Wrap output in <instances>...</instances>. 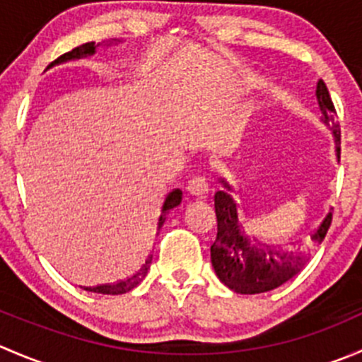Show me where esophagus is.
<instances>
[{"label": "esophagus", "mask_w": 362, "mask_h": 362, "mask_svg": "<svg viewBox=\"0 0 362 362\" xmlns=\"http://www.w3.org/2000/svg\"><path fill=\"white\" fill-rule=\"evenodd\" d=\"M187 191L191 192L192 196H204L208 192V180L204 175H196V177H192L191 180H189L187 184Z\"/></svg>", "instance_id": "obj_1"}]
</instances>
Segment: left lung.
<instances>
[{
  "label": "left lung",
  "instance_id": "obj_1",
  "mask_svg": "<svg viewBox=\"0 0 362 362\" xmlns=\"http://www.w3.org/2000/svg\"><path fill=\"white\" fill-rule=\"evenodd\" d=\"M317 101L322 112V122L331 129L337 145L339 160V124L334 122V105L331 101L326 83H317ZM222 191L215 192V215H217V238L210 247L211 266L218 280L238 294H261L276 289L287 280L298 275L310 261V245L322 243L329 229L333 214H327L324 221L310 233L308 243L301 240L291 245H269L257 242L245 235L238 218V208L231 198V185L222 180Z\"/></svg>",
  "mask_w": 362,
  "mask_h": 362
}]
</instances>
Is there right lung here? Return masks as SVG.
Segmentation results:
<instances>
[{
  "label": "right lung",
  "mask_w": 362,
  "mask_h": 362,
  "mask_svg": "<svg viewBox=\"0 0 362 362\" xmlns=\"http://www.w3.org/2000/svg\"><path fill=\"white\" fill-rule=\"evenodd\" d=\"M113 42L108 43V45H112ZM100 45V43H98ZM96 52V45H94V42H89V43H83V45L80 47H75L73 50H69V52L63 54L61 57H57L54 63L49 64L50 66H54V64H61V63H66V61H71V59H80V57H87V56H93V54ZM182 202V191L180 189H173V191L170 192V194L166 196V199H164L163 203V208H160V215H159V221H158V229H160V226L164 224V221H166V215L168 211L173 210L175 206H178ZM151 262H152V255H147V259H145V262L141 264V268L138 269L134 275H131L129 279L126 280H120V282L117 284H108V286H98V287H86V291H90V293H98V294H124V293H129L131 289H134V287L138 286V284L141 282V280L145 279V275H147L148 268H151Z\"/></svg>",
  "instance_id": "right-lung-1"
}]
</instances>
